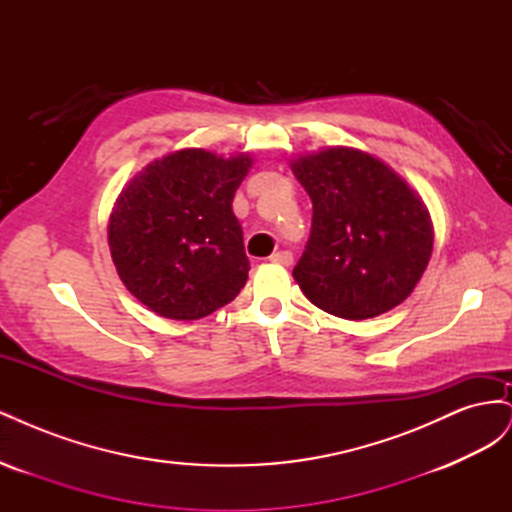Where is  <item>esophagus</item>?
<instances>
[{
    "label": "esophagus",
    "mask_w": 512,
    "mask_h": 512,
    "mask_svg": "<svg viewBox=\"0 0 512 512\" xmlns=\"http://www.w3.org/2000/svg\"><path fill=\"white\" fill-rule=\"evenodd\" d=\"M271 260L273 262H277V265H292V260H294V256H292V252H288V250H282V252H275L273 256H271Z\"/></svg>",
    "instance_id": "34e87169"
}]
</instances>
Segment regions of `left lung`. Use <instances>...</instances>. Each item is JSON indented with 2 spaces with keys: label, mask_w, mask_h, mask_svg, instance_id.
<instances>
[{
  "label": "left lung",
  "mask_w": 512,
  "mask_h": 512,
  "mask_svg": "<svg viewBox=\"0 0 512 512\" xmlns=\"http://www.w3.org/2000/svg\"><path fill=\"white\" fill-rule=\"evenodd\" d=\"M312 198V230L292 275L305 297L346 320L408 299L433 250L429 213L406 181L363 151L333 147L292 164Z\"/></svg>",
  "instance_id": "left-lung-1"
}]
</instances>
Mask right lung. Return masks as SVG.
<instances>
[{
  "instance_id": "add662e5",
  "label": "right lung",
  "mask_w": 512,
  "mask_h": 512,
  "mask_svg": "<svg viewBox=\"0 0 512 512\" xmlns=\"http://www.w3.org/2000/svg\"><path fill=\"white\" fill-rule=\"evenodd\" d=\"M250 166L247 156L183 149L119 194L108 245L121 282L151 312L198 320L241 292L250 260L232 198Z\"/></svg>"
}]
</instances>
